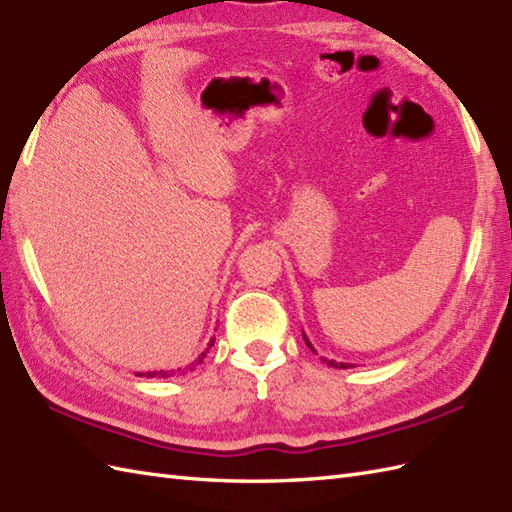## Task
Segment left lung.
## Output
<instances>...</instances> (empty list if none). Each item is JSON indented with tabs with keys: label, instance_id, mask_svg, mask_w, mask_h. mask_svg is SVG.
<instances>
[{
	"label": "left lung",
	"instance_id": "left-lung-1",
	"mask_svg": "<svg viewBox=\"0 0 512 512\" xmlns=\"http://www.w3.org/2000/svg\"><path fill=\"white\" fill-rule=\"evenodd\" d=\"M304 341H306V345L310 347V352H315L317 354V350L313 347V343L308 341V336L304 334ZM323 363H328L330 367H334V369H350V367H356V365H352V363H336V360H330V358H323Z\"/></svg>",
	"mask_w": 512,
	"mask_h": 512
}]
</instances>
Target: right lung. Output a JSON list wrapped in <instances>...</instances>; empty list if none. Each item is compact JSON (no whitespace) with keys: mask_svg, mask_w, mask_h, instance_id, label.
Listing matches in <instances>:
<instances>
[{"mask_svg":"<svg viewBox=\"0 0 512 512\" xmlns=\"http://www.w3.org/2000/svg\"><path fill=\"white\" fill-rule=\"evenodd\" d=\"M213 343H215V341H210L208 345H213ZM206 352H208V350H206ZM206 352H202V356H197L195 363H191L189 371H193V367H195V365H202V360H204ZM178 371H180V369H178ZM184 373H186V371H182L180 376H184ZM136 376H139V378H171V376H173V371H171V373H167V371H147V373H136Z\"/></svg>","mask_w":512,"mask_h":512,"instance_id":"right-lung-1","label":"right lung"}]
</instances>
